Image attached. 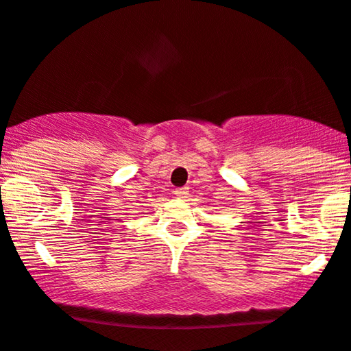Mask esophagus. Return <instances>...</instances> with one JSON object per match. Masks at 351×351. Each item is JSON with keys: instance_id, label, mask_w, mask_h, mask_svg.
<instances>
[{"instance_id": "1", "label": "esophagus", "mask_w": 351, "mask_h": 351, "mask_svg": "<svg viewBox=\"0 0 351 351\" xmlns=\"http://www.w3.org/2000/svg\"><path fill=\"white\" fill-rule=\"evenodd\" d=\"M175 194H176V197L184 199V197H186V194H188V189H186V188H180V189H176V191H175Z\"/></svg>"}]
</instances>
